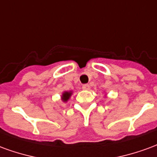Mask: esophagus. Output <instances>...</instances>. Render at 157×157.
<instances>
[{
  "instance_id": "34e87169",
  "label": "esophagus",
  "mask_w": 157,
  "mask_h": 157,
  "mask_svg": "<svg viewBox=\"0 0 157 157\" xmlns=\"http://www.w3.org/2000/svg\"><path fill=\"white\" fill-rule=\"evenodd\" d=\"M82 89L83 90H89L90 89V85H88V84H84V85L82 86Z\"/></svg>"
}]
</instances>
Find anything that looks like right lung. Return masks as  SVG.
Instances as JSON below:
<instances>
[{
    "label": "right lung",
    "instance_id": "obj_1",
    "mask_svg": "<svg viewBox=\"0 0 157 157\" xmlns=\"http://www.w3.org/2000/svg\"><path fill=\"white\" fill-rule=\"evenodd\" d=\"M71 95V92H65L63 96H62V99H63V101H67L70 98V96Z\"/></svg>",
    "mask_w": 157,
    "mask_h": 157
}]
</instances>
